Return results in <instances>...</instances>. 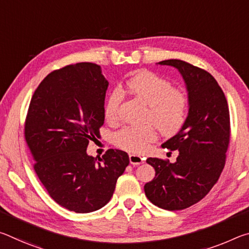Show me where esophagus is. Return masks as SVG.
I'll use <instances>...</instances> for the list:
<instances>
[{"label": "esophagus", "mask_w": 249, "mask_h": 249, "mask_svg": "<svg viewBox=\"0 0 249 249\" xmlns=\"http://www.w3.org/2000/svg\"><path fill=\"white\" fill-rule=\"evenodd\" d=\"M145 161V158L141 157V156L138 155H129V162L132 163V165H141Z\"/></svg>", "instance_id": "34e87169"}]
</instances>
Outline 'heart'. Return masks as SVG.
Listing matches in <instances>:
<instances>
[{
    "mask_svg": "<svg viewBox=\"0 0 249 249\" xmlns=\"http://www.w3.org/2000/svg\"><path fill=\"white\" fill-rule=\"evenodd\" d=\"M125 90L142 100L147 105L142 122L147 125L141 127L126 126L115 134L117 146L134 153L144 151L148 144L157 138L155 128L162 136H174L185 124L189 113V96L187 92L167 79L153 72H142L127 80ZM123 100L121 90L109 93L105 102L104 115L108 122L119 119L120 107Z\"/></svg>",
    "mask_w": 249,
    "mask_h": 249,
    "instance_id": "obj_1",
    "label": "heart"
}]
</instances>
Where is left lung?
Segmentation results:
<instances>
[{
	"instance_id": "8db88e82",
	"label": "left lung",
	"mask_w": 249,
	"mask_h": 249,
	"mask_svg": "<svg viewBox=\"0 0 249 249\" xmlns=\"http://www.w3.org/2000/svg\"><path fill=\"white\" fill-rule=\"evenodd\" d=\"M158 64L175 67L182 75L189 113L182 129L162 144V148L179 151L177 161L147 159L156 175L144 190L158 208L183 210L203 199L224 169L231 138L230 109L224 92L208 71L178 59Z\"/></svg>"
}]
</instances>
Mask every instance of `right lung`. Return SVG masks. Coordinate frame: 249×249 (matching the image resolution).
Listing matches in <instances>:
<instances>
[{
    "label": "right lung",
    "mask_w": 249,
    "mask_h": 249,
    "mask_svg": "<svg viewBox=\"0 0 249 249\" xmlns=\"http://www.w3.org/2000/svg\"><path fill=\"white\" fill-rule=\"evenodd\" d=\"M107 86L101 67L92 62L53 70L34 92L25 120L37 177L59 205L75 213L103 208L129 163L120 149L98 159L87 154L104 124Z\"/></svg>",
    "instance_id": "1"
}]
</instances>
